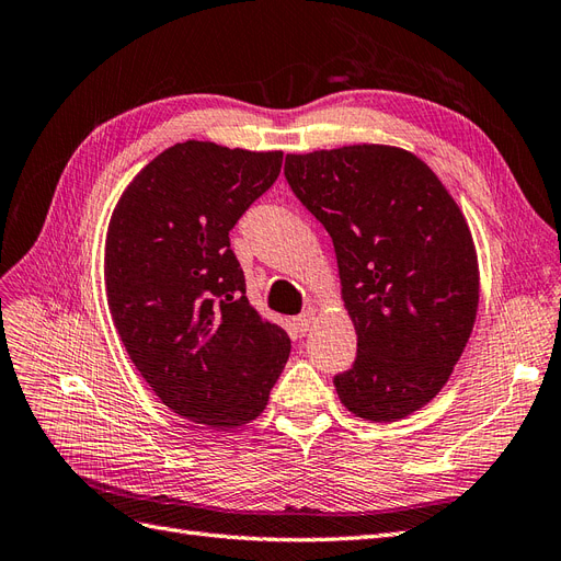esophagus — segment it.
Returning <instances> with one entry per match:
<instances>
[{"mask_svg": "<svg viewBox=\"0 0 561 561\" xmlns=\"http://www.w3.org/2000/svg\"><path fill=\"white\" fill-rule=\"evenodd\" d=\"M313 322H316V309H307L295 318V328L299 334H307L313 328Z\"/></svg>", "mask_w": 561, "mask_h": 561, "instance_id": "obj_1", "label": "esophagus"}]
</instances>
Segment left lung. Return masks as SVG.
Returning a JSON list of instances; mask_svg holds the SVG:
<instances>
[{
	"label": "left lung",
	"mask_w": 561,
	"mask_h": 561,
	"mask_svg": "<svg viewBox=\"0 0 561 561\" xmlns=\"http://www.w3.org/2000/svg\"><path fill=\"white\" fill-rule=\"evenodd\" d=\"M285 180L330 233L358 332L339 400L377 423L416 412L447 383L478 313L461 210L426 163L383 145L287 154Z\"/></svg>",
	"instance_id": "8db88e82"
}]
</instances>
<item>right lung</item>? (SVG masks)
<instances>
[{"instance_id":"1","label":"right lung","mask_w":561,"mask_h":561,"mask_svg":"<svg viewBox=\"0 0 561 561\" xmlns=\"http://www.w3.org/2000/svg\"><path fill=\"white\" fill-rule=\"evenodd\" d=\"M283 151L180 142L147 163L114 208L107 304L151 390L184 419L233 428L264 412L290 355L257 316L229 231L278 180Z\"/></svg>"}]
</instances>
